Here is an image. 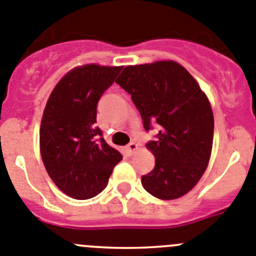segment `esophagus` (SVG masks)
I'll list each match as a JSON object with an SVG mask.
<instances>
[{
    "mask_svg": "<svg viewBox=\"0 0 256 256\" xmlns=\"http://www.w3.org/2000/svg\"><path fill=\"white\" fill-rule=\"evenodd\" d=\"M137 150H138V144H136V142H130V144L126 146V154H130V156H132Z\"/></svg>",
    "mask_w": 256,
    "mask_h": 256,
    "instance_id": "obj_1",
    "label": "esophagus"
}]
</instances>
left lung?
<instances>
[{
  "instance_id": "left-lung-1",
  "label": "left lung",
  "mask_w": 256,
  "mask_h": 256,
  "mask_svg": "<svg viewBox=\"0 0 256 256\" xmlns=\"http://www.w3.org/2000/svg\"><path fill=\"white\" fill-rule=\"evenodd\" d=\"M116 82L132 96L146 132L157 130L146 144L156 162L142 185L158 199L180 198L196 186L210 162L214 120L207 96L172 60L128 66Z\"/></svg>"
}]
</instances>
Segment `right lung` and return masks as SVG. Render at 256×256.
I'll list each match as a JSON object with an SVG mask.
<instances>
[{"label":"right lung","instance_id":"add662e5","mask_svg":"<svg viewBox=\"0 0 256 256\" xmlns=\"http://www.w3.org/2000/svg\"><path fill=\"white\" fill-rule=\"evenodd\" d=\"M122 67L88 64L66 74L52 91L40 124V154L46 172L74 199L98 196L123 156L96 126L98 102Z\"/></svg>","mask_w":256,"mask_h":256}]
</instances>
